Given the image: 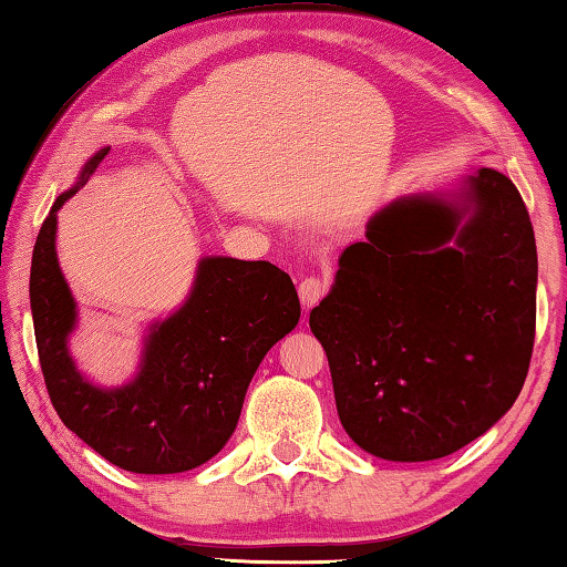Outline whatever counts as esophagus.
<instances>
[{"label":"esophagus","mask_w":567,"mask_h":567,"mask_svg":"<svg viewBox=\"0 0 567 567\" xmlns=\"http://www.w3.org/2000/svg\"><path fill=\"white\" fill-rule=\"evenodd\" d=\"M328 280H322V277H305V280L300 282V300H302V307L305 310H310V307L318 305L324 292H328Z\"/></svg>","instance_id":"34e87169"}]
</instances>
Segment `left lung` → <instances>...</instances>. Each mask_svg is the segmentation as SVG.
I'll return each instance as SVG.
<instances>
[{
    "label": "left lung",
    "instance_id": "left-lung-1",
    "mask_svg": "<svg viewBox=\"0 0 567 567\" xmlns=\"http://www.w3.org/2000/svg\"><path fill=\"white\" fill-rule=\"evenodd\" d=\"M344 247L310 312L352 443L392 463L445 457L523 390L537 249L520 192L483 167L453 189L392 199Z\"/></svg>",
    "mask_w": 567,
    "mask_h": 567
}]
</instances>
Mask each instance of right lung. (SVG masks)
Masks as SVG:
<instances>
[{"label":"right lung","mask_w":567,"mask_h":567,"mask_svg":"<svg viewBox=\"0 0 567 567\" xmlns=\"http://www.w3.org/2000/svg\"><path fill=\"white\" fill-rule=\"evenodd\" d=\"M107 152L84 162L37 235L30 302L42 375L56 415L112 465L140 475L185 473L233 437L249 382L272 344L295 330L300 300L280 267L207 255L185 302L145 330L134 378L117 388L84 378L70 352L80 310L56 260V213Z\"/></svg>","instance_id":"obj_1"}]
</instances>
